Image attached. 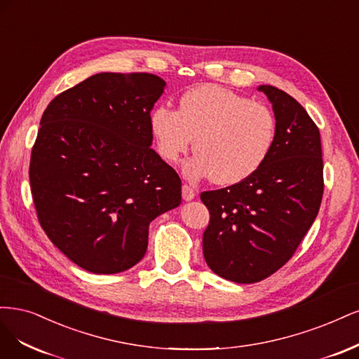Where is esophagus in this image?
<instances>
[{
  "label": "esophagus",
  "instance_id": "obj_1",
  "mask_svg": "<svg viewBox=\"0 0 359 359\" xmlns=\"http://www.w3.org/2000/svg\"><path fill=\"white\" fill-rule=\"evenodd\" d=\"M195 195H196V191H195L192 187H189V184L184 183L183 187H182V196H183V200H184V201H191V200L195 198Z\"/></svg>",
  "mask_w": 359,
  "mask_h": 359
}]
</instances>
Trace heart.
<instances>
[{
    "mask_svg": "<svg viewBox=\"0 0 359 359\" xmlns=\"http://www.w3.org/2000/svg\"><path fill=\"white\" fill-rule=\"evenodd\" d=\"M150 130L161 158L171 164L188 152L195 138L196 155L187 175L213 176L228 187L249 179L267 163L277 119L264 102L217 85H201L184 92L177 110L158 106L150 114Z\"/></svg>",
    "mask_w": 359,
    "mask_h": 359,
    "instance_id": "heart-1",
    "label": "heart"
}]
</instances>
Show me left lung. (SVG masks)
Wrapping results in <instances>:
<instances>
[{
	"label": "left lung",
	"mask_w": 359,
	"mask_h": 359,
	"mask_svg": "<svg viewBox=\"0 0 359 359\" xmlns=\"http://www.w3.org/2000/svg\"><path fill=\"white\" fill-rule=\"evenodd\" d=\"M258 89L271 101L277 119L267 163L246 180L200 195L210 213L204 259L217 276L236 283L261 282L292 258L323 195L316 123L286 92L269 85Z\"/></svg>",
	"instance_id": "obj_1"
}]
</instances>
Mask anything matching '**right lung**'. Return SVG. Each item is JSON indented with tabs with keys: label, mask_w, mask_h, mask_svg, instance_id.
Instances as JSON below:
<instances>
[{
	"label": "right lung",
	"mask_w": 359,
	"mask_h": 359,
	"mask_svg": "<svg viewBox=\"0 0 359 359\" xmlns=\"http://www.w3.org/2000/svg\"><path fill=\"white\" fill-rule=\"evenodd\" d=\"M164 86L149 73H100L43 113L29 161L32 201L50 241L86 271L134 267L149 224L180 204L179 175L150 147V110Z\"/></svg>",
	"instance_id": "add662e5"
}]
</instances>
